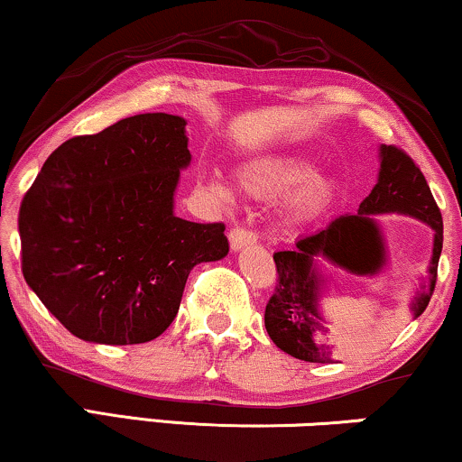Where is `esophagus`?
<instances>
[{
  "instance_id": "esophagus-1",
  "label": "esophagus",
  "mask_w": 462,
  "mask_h": 462,
  "mask_svg": "<svg viewBox=\"0 0 462 462\" xmlns=\"http://www.w3.org/2000/svg\"><path fill=\"white\" fill-rule=\"evenodd\" d=\"M229 242H231V250H242L245 245H252L256 244V236L254 231H250L248 226H236V229H231L229 233Z\"/></svg>"
}]
</instances>
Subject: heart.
I'll return each instance as SVG.
<instances>
[{
    "label": "heart",
    "instance_id": "b5f03b06",
    "mask_svg": "<svg viewBox=\"0 0 462 462\" xmlns=\"http://www.w3.org/2000/svg\"><path fill=\"white\" fill-rule=\"evenodd\" d=\"M237 182L254 198H275L297 187L290 195V208L299 217H311L332 199L334 180L328 174H311V163L296 155H271L244 166ZM206 191L218 204L231 199V189L218 176L206 180Z\"/></svg>",
    "mask_w": 462,
    "mask_h": 462
}]
</instances>
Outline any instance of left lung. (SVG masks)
<instances>
[{"label":"left lung","instance_id":"obj_1","mask_svg":"<svg viewBox=\"0 0 462 462\" xmlns=\"http://www.w3.org/2000/svg\"><path fill=\"white\" fill-rule=\"evenodd\" d=\"M406 214L433 229V256L420 294L412 302L414 318L425 311L438 282V263L444 245V220L420 168L406 151L383 144L381 172L357 214L334 218L326 229L300 237L296 248L275 252L277 286L264 307V328L273 343L302 362L332 364L340 357L338 346L328 343V326L319 311L326 280L318 261H330L356 275H376L387 263L381 226L372 214Z\"/></svg>","mask_w":462,"mask_h":462}]
</instances>
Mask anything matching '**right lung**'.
Wrapping results in <instances>:
<instances>
[{
    "label": "right lung",
    "instance_id": "add662e5",
    "mask_svg": "<svg viewBox=\"0 0 462 462\" xmlns=\"http://www.w3.org/2000/svg\"><path fill=\"white\" fill-rule=\"evenodd\" d=\"M168 113L119 119L69 138L43 163L18 212L29 288L81 340L149 343L172 324L191 269L229 252L223 223L174 214L191 153Z\"/></svg>",
    "mask_w": 462,
    "mask_h": 462
}]
</instances>
